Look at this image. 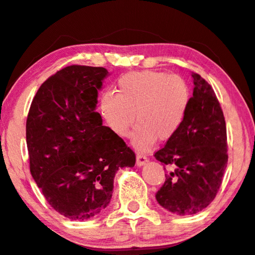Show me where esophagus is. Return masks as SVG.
Masks as SVG:
<instances>
[{
  "label": "esophagus",
  "instance_id": "obj_1",
  "mask_svg": "<svg viewBox=\"0 0 255 255\" xmlns=\"http://www.w3.org/2000/svg\"><path fill=\"white\" fill-rule=\"evenodd\" d=\"M147 160H148V159H147V157L146 155H143V154H136V165L137 166H143V165L146 164L147 162Z\"/></svg>",
  "mask_w": 255,
  "mask_h": 255
}]
</instances>
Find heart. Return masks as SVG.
Listing matches in <instances>:
<instances>
[{"mask_svg":"<svg viewBox=\"0 0 255 255\" xmlns=\"http://www.w3.org/2000/svg\"><path fill=\"white\" fill-rule=\"evenodd\" d=\"M191 94L185 79L158 71L129 72L118 81L116 94L106 91L100 112L116 135L127 136L134 118L131 143L148 151L155 141L171 139L182 126Z\"/></svg>","mask_w":255,"mask_h":255,"instance_id":"b5f03b06","label":"heart"}]
</instances>
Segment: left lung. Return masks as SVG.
<instances>
[{
  "label": "left lung",
  "instance_id": "obj_1",
  "mask_svg": "<svg viewBox=\"0 0 255 255\" xmlns=\"http://www.w3.org/2000/svg\"><path fill=\"white\" fill-rule=\"evenodd\" d=\"M188 112L177 133L154 157L174 170L155 195L164 209L194 215L214 201L227 167V129L213 88L197 73Z\"/></svg>",
  "mask_w": 255,
  "mask_h": 255
}]
</instances>
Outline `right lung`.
<instances>
[{"label": "right lung", "instance_id": "add662e5", "mask_svg": "<svg viewBox=\"0 0 255 255\" xmlns=\"http://www.w3.org/2000/svg\"><path fill=\"white\" fill-rule=\"evenodd\" d=\"M108 76L104 67L67 66L42 83L30 104V174L48 204L70 220L106 209L119 168L135 165L134 152L96 112Z\"/></svg>", "mask_w": 255, "mask_h": 255}]
</instances>
